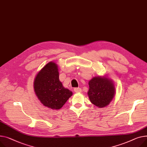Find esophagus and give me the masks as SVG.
Here are the masks:
<instances>
[{
  "instance_id": "1",
  "label": "esophagus",
  "mask_w": 147,
  "mask_h": 147,
  "mask_svg": "<svg viewBox=\"0 0 147 147\" xmlns=\"http://www.w3.org/2000/svg\"><path fill=\"white\" fill-rule=\"evenodd\" d=\"M74 92H76V93H80V92H82V89H80V88H75V89H74Z\"/></svg>"
}]
</instances>
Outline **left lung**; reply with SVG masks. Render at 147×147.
<instances>
[{
  "instance_id": "obj_1",
  "label": "left lung",
  "mask_w": 147,
  "mask_h": 147,
  "mask_svg": "<svg viewBox=\"0 0 147 147\" xmlns=\"http://www.w3.org/2000/svg\"><path fill=\"white\" fill-rule=\"evenodd\" d=\"M88 92L90 102L95 106L104 107L113 99L115 87L112 81L105 77H94L89 81Z\"/></svg>"
}]
</instances>
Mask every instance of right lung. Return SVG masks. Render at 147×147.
Returning a JSON list of instances; mask_svg holds the SVG:
<instances>
[{
  "label": "right lung",
  "mask_w": 147,
  "mask_h": 147,
  "mask_svg": "<svg viewBox=\"0 0 147 147\" xmlns=\"http://www.w3.org/2000/svg\"><path fill=\"white\" fill-rule=\"evenodd\" d=\"M55 63L47 64L36 75L34 87L41 102L52 109H60L73 94L59 80V73Z\"/></svg>",
  "instance_id": "right-lung-1"
}]
</instances>
